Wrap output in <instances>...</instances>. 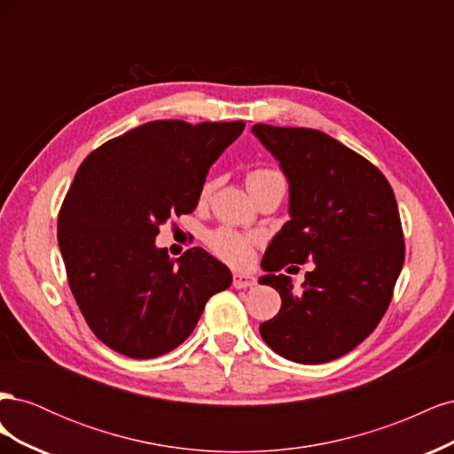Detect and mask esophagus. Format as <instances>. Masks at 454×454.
Wrapping results in <instances>:
<instances>
[{
	"instance_id": "34e87169",
	"label": "esophagus",
	"mask_w": 454,
	"mask_h": 454,
	"mask_svg": "<svg viewBox=\"0 0 454 454\" xmlns=\"http://www.w3.org/2000/svg\"><path fill=\"white\" fill-rule=\"evenodd\" d=\"M232 286L235 287H252L255 286V277H252V274H246V272H235L232 274Z\"/></svg>"
}]
</instances>
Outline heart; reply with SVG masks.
I'll use <instances>...</instances> for the list:
<instances>
[{
    "label": "heart",
    "instance_id": "heart-1",
    "mask_svg": "<svg viewBox=\"0 0 454 454\" xmlns=\"http://www.w3.org/2000/svg\"><path fill=\"white\" fill-rule=\"evenodd\" d=\"M269 176H278V174L270 172V170H254L248 176V184L263 180V177H269ZM210 187H212L210 184H206L204 189H202V195L208 193ZM206 240H208L210 250L215 255L225 259L227 263H231V265H244L246 261L250 259L252 242H250V239H246L244 235H240V232H237V231L219 229V231L210 232L208 239H206Z\"/></svg>",
    "mask_w": 454,
    "mask_h": 454
}]
</instances>
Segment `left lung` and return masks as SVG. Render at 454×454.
Here are the masks:
<instances>
[{"mask_svg":"<svg viewBox=\"0 0 454 454\" xmlns=\"http://www.w3.org/2000/svg\"><path fill=\"white\" fill-rule=\"evenodd\" d=\"M252 134L290 185V222L272 237L261 261L267 274L259 278L278 290L282 307L259 333L295 364L337 360L377 327L402 272L405 246L394 191L373 164L320 130L254 125ZM307 260L315 269L295 293L276 272Z\"/></svg>","mask_w":454,"mask_h":454,"instance_id":"obj_1","label":"left lung"}]
</instances>
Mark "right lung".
<instances>
[{
    "instance_id": "1",
    "label": "right lung",
    "mask_w": 454,
    "mask_h": 454,
    "mask_svg": "<svg viewBox=\"0 0 454 454\" xmlns=\"http://www.w3.org/2000/svg\"><path fill=\"white\" fill-rule=\"evenodd\" d=\"M242 121H151L81 164L59 215L72 294L92 333L129 358L149 360L193 333L208 299L232 274L202 248L170 259L159 227L199 204L212 164Z\"/></svg>"
}]
</instances>
